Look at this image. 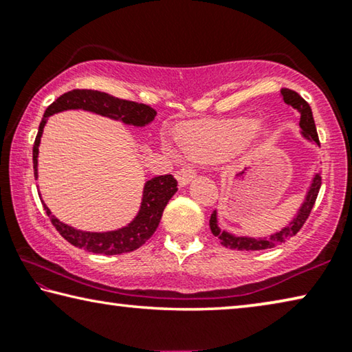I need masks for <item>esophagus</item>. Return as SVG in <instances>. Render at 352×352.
Masks as SVG:
<instances>
[{
	"label": "esophagus",
	"instance_id": "esophagus-1",
	"mask_svg": "<svg viewBox=\"0 0 352 352\" xmlns=\"http://www.w3.org/2000/svg\"><path fill=\"white\" fill-rule=\"evenodd\" d=\"M177 180H178V185L180 186H186L188 183H190L194 177H196V172H194V169H191V167H186V169H182L178 170L177 174Z\"/></svg>",
	"mask_w": 352,
	"mask_h": 352
}]
</instances>
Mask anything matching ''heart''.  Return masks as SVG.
Wrapping results in <instances>:
<instances>
[{
  "label": "heart",
  "mask_w": 352,
  "mask_h": 352,
  "mask_svg": "<svg viewBox=\"0 0 352 352\" xmlns=\"http://www.w3.org/2000/svg\"><path fill=\"white\" fill-rule=\"evenodd\" d=\"M258 128L254 120H239L218 128L206 126H186L178 133L183 150L192 158H212L237 150L253 138ZM166 151L175 158L177 151L170 144H166Z\"/></svg>",
  "instance_id": "obj_1"
}]
</instances>
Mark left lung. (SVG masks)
Returning <instances> with one entry per match:
<instances>
[{
	"label": "left lung",
	"instance_id": "left-lung-1",
	"mask_svg": "<svg viewBox=\"0 0 352 352\" xmlns=\"http://www.w3.org/2000/svg\"><path fill=\"white\" fill-rule=\"evenodd\" d=\"M281 98L287 106H291L300 113V134L302 138L311 142L314 145L319 146V138H318V131H316V124H314L313 120V112L310 104H308L305 99H303L300 94L289 90V88H283L281 90ZM319 188H321V174L319 172H314V175L311 178L310 186H308V191L305 194V199H303L302 206L298 207L296 217H294L289 223L286 224L285 228L276 230V232L270 234L269 237H246V235H239L230 234L228 230H221L218 224V213L217 210L212 213L210 217V229L214 237H218L219 243L226 248L230 250H240V251H259V250H269L274 248V246L280 245L283 242H286L287 239H291L292 235H296L298 230L302 229L303 224H305L307 218L310 217V212L316 202Z\"/></svg>",
	"mask_w": 352,
	"mask_h": 352
}]
</instances>
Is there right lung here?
<instances>
[{
	"label": "right lung",
	"instance_id": "1",
	"mask_svg": "<svg viewBox=\"0 0 352 352\" xmlns=\"http://www.w3.org/2000/svg\"><path fill=\"white\" fill-rule=\"evenodd\" d=\"M72 109L87 110V112H93L101 115V117L117 120V122H122L124 124L138 126V128H144V126L150 124L156 117V112L150 106L133 101H124V99L113 98L102 91L72 90L61 94L55 102H52L47 107L39 124L38 135H36L33 145L34 178H38L39 144L47 120H49L50 115ZM177 190V180L172 175H160L150 178L144 185L142 202H140V208L133 221L120 229L107 230V232H88V230L72 228L69 224L60 221L58 218H55L52 214L50 208L44 202L42 204H44V210L47 214L50 217L52 224L61 234V237L66 239L71 245L85 250L88 253L112 256L138 250L139 246H142L155 234V230L161 221L162 212H164L167 202L170 201V197L174 196Z\"/></svg>",
	"mask_w": 352,
	"mask_h": 352
}]
</instances>
